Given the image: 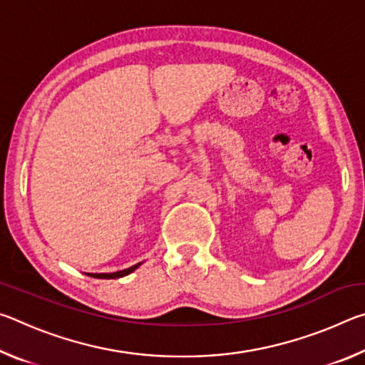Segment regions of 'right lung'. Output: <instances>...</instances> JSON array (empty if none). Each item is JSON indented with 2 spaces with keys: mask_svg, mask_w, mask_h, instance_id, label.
<instances>
[{
  "mask_svg": "<svg viewBox=\"0 0 365 365\" xmlns=\"http://www.w3.org/2000/svg\"><path fill=\"white\" fill-rule=\"evenodd\" d=\"M138 265H141V262L132 265V267L128 269H123V270H119V272H113V274H88L90 277H95V279H120V277H125L128 274H132V272L138 267Z\"/></svg>",
  "mask_w": 365,
  "mask_h": 365,
  "instance_id": "1",
  "label": "right lung"
}]
</instances>
